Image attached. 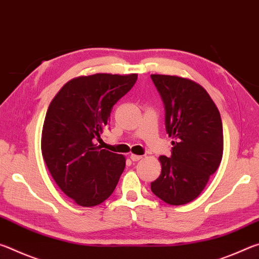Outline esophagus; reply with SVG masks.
Instances as JSON below:
<instances>
[{"instance_id":"1","label":"esophagus","mask_w":259,"mask_h":259,"mask_svg":"<svg viewBox=\"0 0 259 259\" xmlns=\"http://www.w3.org/2000/svg\"><path fill=\"white\" fill-rule=\"evenodd\" d=\"M142 157H143V156H140V155H136V154H131V155H130V159L133 160L134 162H136V161H139L140 159H142Z\"/></svg>"}]
</instances>
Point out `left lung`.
<instances>
[{
	"label": "left lung",
	"instance_id": "left-lung-1",
	"mask_svg": "<svg viewBox=\"0 0 259 259\" xmlns=\"http://www.w3.org/2000/svg\"><path fill=\"white\" fill-rule=\"evenodd\" d=\"M165 112L171 155L160 156L161 175L151 190L165 203L182 205L199 196L223 156V124L207 91L188 78L152 74Z\"/></svg>",
	"mask_w": 259,
	"mask_h": 259
}]
</instances>
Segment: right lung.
I'll use <instances>...</instances> for the list:
<instances>
[{
	"mask_svg": "<svg viewBox=\"0 0 259 259\" xmlns=\"http://www.w3.org/2000/svg\"><path fill=\"white\" fill-rule=\"evenodd\" d=\"M137 74H95L67 82L47 111L42 155L57 185L82 207L111 196L125 166L123 155L95 145L112 108L129 93Z\"/></svg>",
	"mask_w": 259,
	"mask_h": 259,
	"instance_id": "add662e5",
	"label": "right lung"
}]
</instances>
